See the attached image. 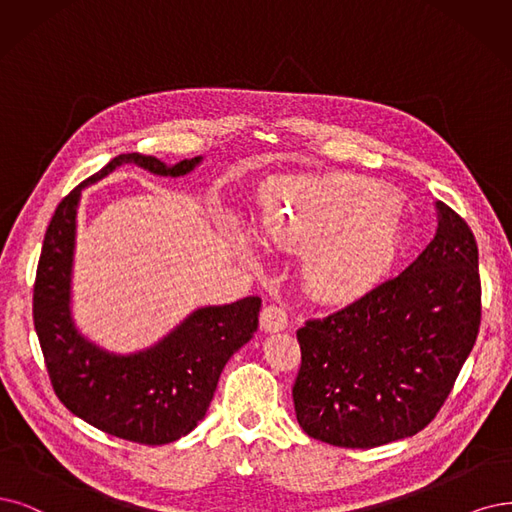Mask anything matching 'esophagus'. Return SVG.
Masks as SVG:
<instances>
[{"mask_svg":"<svg viewBox=\"0 0 512 512\" xmlns=\"http://www.w3.org/2000/svg\"><path fill=\"white\" fill-rule=\"evenodd\" d=\"M259 323L261 329L266 333H278V331H285L289 325V316L285 312V308L278 306V304H270L261 310L259 316Z\"/></svg>","mask_w":512,"mask_h":512,"instance_id":"1","label":"esophagus"}]
</instances>
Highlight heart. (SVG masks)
<instances>
[{"mask_svg": "<svg viewBox=\"0 0 512 512\" xmlns=\"http://www.w3.org/2000/svg\"><path fill=\"white\" fill-rule=\"evenodd\" d=\"M261 202L263 232L282 249L306 251V285L329 304L369 295L401 257L394 202L367 179L282 175L263 185Z\"/></svg>", "mask_w": 512, "mask_h": 512, "instance_id": "obj_1", "label": "heart"}]
</instances>
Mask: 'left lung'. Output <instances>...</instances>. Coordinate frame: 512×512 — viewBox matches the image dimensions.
<instances>
[{"label": "left lung", "mask_w": 512, "mask_h": 512, "mask_svg": "<svg viewBox=\"0 0 512 512\" xmlns=\"http://www.w3.org/2000/svg\"><path fill=\"white\" fill-rule=\"evenodd\" d=\"M432 242L396 278L297 331V422L312 439L371 449L426 428L477 342L479 249L437 202Z\"/></svg>", "instance_id": "obj_1"}]
</instances>
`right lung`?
Returning <instances> with one entry per match:
<instances>
[{
  "label": "right lung",
  "instance_id": "obj_1",
  "mask_svg": "<svg viewBox=\"0 0 512 512\" xmlns=\"http://www.w3.org/2000/svg\"><path fill=\"white\" fill-rule=\"evenodd\" d=\"M200 160L166 166L154 156H116L56 206L37 263L33 323L56 396L90 426L132 443H173L198 426L225 363L257 331L261 299L198 308L156 346L135 354L107 352L86 339L71 318L75 215L82 189L118 166L135 164L160 177H181Z\"/></svg>",
  "mask_w": 512,
  "mask_h": 512
}]
</instances>
